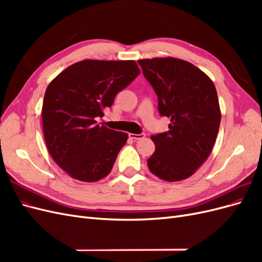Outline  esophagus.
Returning <instances> with one entry per match:
<instances>
[{
  "label": "esophagus",
  "instance_id": "esophagus-1",
  "mask_svg": "<svg viewBox=\"0 0 262 262\" xmlns=\"http://www.w3.org/2000/svg\"><path fill=\"white\" fill-rule=\"evenodd\" d=\"M129 138H130V139H133V140H136V141H138V140L144 139V138H145V134H144V133H140V134L130 133V134H129Z\"/></svg>",
  "mask_w": 262,
  "mask_h": 262
}]
</instances>
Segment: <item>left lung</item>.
Here are the masks:
<instances>
[{"instance_id":"1","label":"left lung","mask_w":262,"mask_h":262,"mask_svg":"<svg viewBox=\"0 0 262 262\" xmlns=\"http://www.w3.org/2000/svg\"><path fill=\"white\" fill-rule=\"evenodd\" d=\"M158 97V112L170 119L167 132L152 136L150 172L165 181L189 178L207 161L221 122L217 93L211 78L192 63L176 58L139 60Z\"/></svg>"}]
</instances>
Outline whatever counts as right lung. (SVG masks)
<instances>
[{"label":"right lung","mask_w":262,"mask_h":262,"mask_svg":"<svg viewBox=\"0 0 262 262\" xmlns=\"http://www.w3.org/2000/svg\"><path fill=\"white\" fill-rule=\"evenodd\" d=\"M139 74L133 60L87 59L62 71L47 87L41 112L46 145L69 176L94 182L112 171L128 134L99 125L96 119Z\"/></svg>","instance_id":"1"}]
</instances>
